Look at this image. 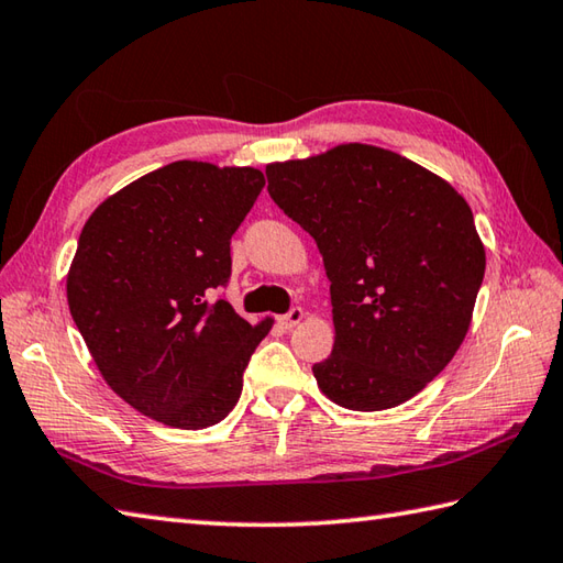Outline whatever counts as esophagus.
Wrapping results in <instances>:
<instances>
[{"label":"esophagus","mask_w":563,"mask_h":563,"mask_svg":"<svg viewBox=\"0 0 563 563\" xmlns=\"http://www.w3.org/2000/svg\"><path fill=\"white\" fill-rule=\"evenodd\" d=\"M303 308H291V311L289 313H284V316H279V325L284 328V330H291V328H296L298 323H301V320H303Z\"/></svg>","instance_id":"1"}]
</instances>
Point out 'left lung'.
<instances>
[{
	"instance_id": "1",
	"label": "left lung",
	"mask_w": 563,
	"mask_h": 563,
	"mask_svg": "<svg viewBox=\"0 0 563 563\" xmlns=\"http://www.w3.org/2000/svg\"><path fill=\"white\" fill-rule=\"evenodd\" d=\"M269 197L311 233L330 279L335 345L318 388L350 410L420 394L472 325L486 250L450 181L376 145L267 165Z\"/></svg>"
}]
</instances>
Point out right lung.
Returning a JSON list of instances; mask_svg holds the SVG:
<instances>
[{
	"label": "right lung",
	"mask_w": 563,
	"mask_h": 563,
	"mask_svg": "<svg viewBox=\"0 0 563 563\" xmlns=\"http://www.w3.org/2000/svg\"><path fill=\"white\" fill-rule=\"evenodd\" d=\"M262 187L255 167L179 159L101 201L79 233L67 272L75 325L111 391L163 426L221 422L272 330V318L250 325L211 301Z\"/></svg>",
	"instance_id": "add662e5"
}]
</instances>
